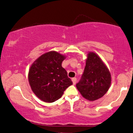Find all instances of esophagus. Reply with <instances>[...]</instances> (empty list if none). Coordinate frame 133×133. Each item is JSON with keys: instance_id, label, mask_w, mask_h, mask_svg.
I'll return each mask as SVG.
<instances>
[{"instance_id": "esophagus-1", "label": "esophagus", "mask_w": 133, "mask_h": 133, "mask_svg": "<svg viewBox=\"0 0 133 133\" xmlns=\"http://www.w3.org/2000/svg\"><path fill=\"white\" fill-rule=\"evenodd\" d=\"M72 82H73V85H75L76 83V78H72Z\"/></svg>"}]
</instances>
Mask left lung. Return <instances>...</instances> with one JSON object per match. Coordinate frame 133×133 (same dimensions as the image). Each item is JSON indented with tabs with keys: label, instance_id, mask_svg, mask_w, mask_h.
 <instances>
[{
	"label": "left lung",
	"instance_id": "8db88e82",
	"mask_svg": "<svg viewBox=\"0 0 133 133\" xmlns=\"http://www.w3.org/2000/svg\"><path fill=\"white\" fill-rule=\"evenodd\" d=\"M81 80L76 86L82 96L89 101L102 97L109 89L111 75L104 62L96 53L89 52Z\"/></svg>",
	"mask_w": 133,
	"mask_h": 133
}]
</instances>
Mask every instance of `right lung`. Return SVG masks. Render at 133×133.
Here are the masks:
<instances>
[{
  "instance_id": "obj_1",
  "label": "right lung",
  "mask_w": 133,
  "mask_h": 133,
  "mask_svg": "<svg viewBox=\"0 0 133 133\" xmlns=\"http://www.w3.org/2000/svg\"><path fill=\"white\" fill-rule=\"evenodd\" d=\"M66 57L55 51L42 55L29 68L28 81L35 95L43 102H54L73 84L62 66Z\"/></svg>"
}]
</instances>
